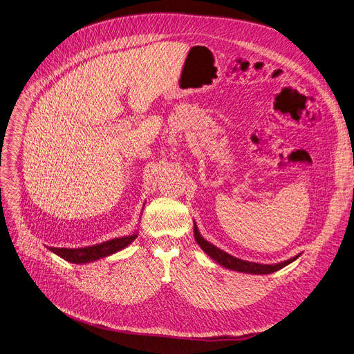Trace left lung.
Instances as JSON below:
<instances>
[{
	"label": "left lung",
	"instance_id": "left-lung-1",
	"mask_svg": "<svg viewBox=\"0 0 354 354\" xmlns=\"http://www.w3.org/2000/svg\"><path fill=\"white\" fill-rule=\"evenodd\" d=\"M194 234H195V240L196 243L199 244V247L210 257V259H213L217 264H220L221 267L224 268H229V270H233V271H237V272H245V274H255V275H267V274H272L283 267H286L288 264L294 263L298 257H292V259H289L286 261H282V263H278V264H259V263H251V261H245V260H241V259H237V257H233L232 254L220 250L218 247H216L214 244L209 243L207 240H205L202 237V234L199 233V229L196 226V223L194 224Z\"/></svg>",
	"mask_w": 354,
	"mask_h": 354
}]
</instances>
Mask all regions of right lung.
<instances>
[{"label": "right lung", "mask_w": 354, "mask_h": 354, "mask_svg": "<svg viewBox=\"0 0 354 354\" xmlns=\"http://www.w3.org/2000/svg\"><path fill=\"white\" fill-rule=\"evenodd\" d=\"M137 236H138V233L136 232L130 236L115 237L109 241H103L100 244H94V245H87V247H80V248L49 247V250L52 252H55L56 255H59L60 259H63L65 261H69L73 264H87V263L97 261L100 259H106V257L121 251L122 248L130 245L137 239Z\"/></svg>", "instance_id": "1"}]
</instances>
